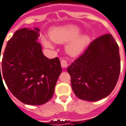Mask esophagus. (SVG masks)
Segmentation results:
<instances>
[{"instance_id": "34e87169", "label": "esophagus", "mask_w": 126, "mask_h": 126, "mask_svg": "<svg viewBox=\"0 0 126 126\" xmlns=\"http://www.w3.org/2000/svg\"><path fill=\"white\" fill-rule=\"evenodd\" d=\"M61 66L63 68H66L68 66V62H66V60H61Z\"/></svg>"}]
</instances>
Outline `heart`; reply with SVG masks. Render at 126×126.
Listing matches in <instances>:
<instances>
[{
    "label": "heart",
    "mask_w": 126,
    "mask_h": 126,
    "mask_svg": "<svg viewBox=\"0 0 126 126\" xmlns=\"http://www.w3.org/2000/svg\"><path fill=\"white\" fill-rule=\"evenodd\" d=\"M80 28L74 25H66L54 27L49 32V37L52 42L58 44L68 42L66 46V52L69 56L77 57L84 52L91 42V35L88 33L79 34ZM42 42L47 48H54V44L50 40L42 37Z\"/></svg>",
    "instance_id": "obj_1"
}]
</instances>
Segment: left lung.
Returning <instances> with one entry per match:
<instances>
[{
	"label": "left lung",
	"mask_w": 126,
	"mask_h": 126,
	"mask_svg": "<svg viewBox=\"0 0 126 126\" xmlns=\"http://www.w3.org/2000/svg\"><path fill=\"white\" fill-rule=\"evenodd\" d=\"M76 96L89 101L104 99L112 92L120 72L119 47L111 34L98 37L67 68Z\"/></svg>",
	"instance_id": "obj_1"
}]
</instances>
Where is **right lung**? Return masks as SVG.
Masks as SVG:
<instances>
[{"label":"right lung","instance_id":"1","mask_svg":"<svg viewBox=\"0 0 126 126\" xmlns=\"http://www.w3.org/2000/svg\"><path fill=\"white\" fill-rule=\"evenodd\" d=\"M39 37L37 27L17 30L6 44L1 71L0 67V80L4 78L12 94L31 105L44 104L52 98L62 71L58 58L44 56Z\"/></svg>","mask_w":126,"mask_h":126}]
</instances>
